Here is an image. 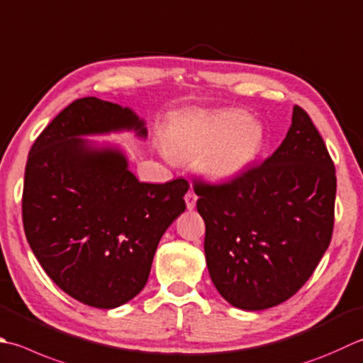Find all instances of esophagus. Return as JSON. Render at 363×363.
Masks as SVG:
<instances>
[{
  "label": "esophagus",
  "instance_id": "34e87169",
  "mask_svg": "<svg viewBox=\"0 0 363 363\" xmlns=\"http://www.w3.org/2000/svg\"><path fill=\"white\" fill-rule=\"evenodd\" d=\"M196 200H198V196L194 194V191H191V190L187 191V194H186V204H187V209H189V211L195 209Z\"/></svg>",
  "mask_w": 363,
  "mask_h": 363
}]
</instances>
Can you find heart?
Listing matches in <instances>:
<instances>
[{"mask_svg": "<svg viewBox=\"0 0 363 363\" xmlns=\"http://www.w3.org/2000/svg\"><path fill=\"white\" fill-rule=\"evenodd\" d=\"M264 143V129L239 108L189 111L176 121L163 152L167 157H198V169L216 182L245 173Z\"/></svg>", "mask_w": 363, "mask_h": 363, "instance_id": "heart-1", "label": "heart"}]
</instances>
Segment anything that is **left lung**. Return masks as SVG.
I'll use <instances>...</instances> for the list:
<instances>
[{"label":"left lung","instance_id":"left-lung-1","mask_svg":"<svg viewBox=\"0 0 363 363\" xmlns=\"http://www.w3.org/2000/svg\"><path fill=\"white\" fill-rule=\"evenodd\" d=\"M211 280L233 307L258 311L299 291L328 250L337 177L301 106L279 149L222 186L194 184Z\"/></svg>","mask_w":363,"mask_h":363}]
</instances>
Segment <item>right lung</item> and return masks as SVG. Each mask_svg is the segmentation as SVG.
Masks as SVG:
<instances>
[{"mask_svg":"<svg viewBox=\"0 0 363 363\" xmlns=\"http://www.w3.org/2000/svg\"><path fill=\"white\" fill-rule=\"evenodd\" d=\"M123 132L146 140V121L97 97L66 106L34 141L21 201L28 244L47 275L78 302L105 310L145 288L189 190L182 177L140 182L119 145L84 138Z\"/></svg>","mask_w":363,"mask_h":363,"instance_id":"1","label":"right lung"}]
</instances>
